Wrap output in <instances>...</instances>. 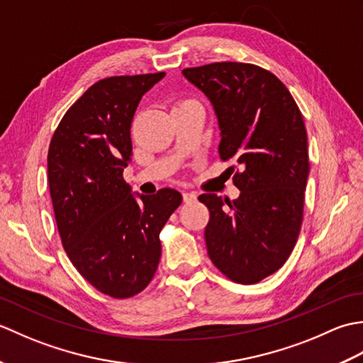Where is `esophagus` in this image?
<instances>
[{
    "label": "esophagus",
    "instance_id": "1",
    "mask_svg": "<svg viewBox=\"0 0 363 363\" xmlns=\"http://www.w3.org/2000/svg\"><path fill=\"white\" fill-rule=\"evenodd\" d=\"M182 199H184V203H194V201H196V195L194 194V191H184Z\"/></svg>",
    "mask_w": 363,
    "mask_h": 363
}]
</instances>
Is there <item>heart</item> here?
<instances>
[{"label":"heart","instance_id":"obj_1","mask_svg":"<svg viewBox=\"0 0 363 363\" xmlns=\"http://www.w3.org/2000/svg\"><path fill=\"white\" fill-rule=\"evenodd\" d=\"M187 103H195V101H191V99H186V101H181L179 104H187Z\"/></svg>","mask_w":363,"mask_h":363}]
</instances>
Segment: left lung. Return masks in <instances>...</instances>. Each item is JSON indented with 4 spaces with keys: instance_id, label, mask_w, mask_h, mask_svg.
Segmentation results:
<instances>
[{
    "instance_id": "1",
    "label": "left lung",
    "mask_w": 363,
    "mask_h": 363,
    "mask_svg": "<svg viewBox=\"0 0 363 363\" xmlns=\"http://www.w3.org/2000/svg\"><path fill=\"white\" fill-rule=\"evenodd\" d=\"M182 74L211 99L221 160L240 167L233 203L215 194L198 198L211 213L207 252L230 281L256 284L285 264L301 230L309 176L303 113L289 89L257 65L215 62Z\"/></svg>"
}]
</instances>
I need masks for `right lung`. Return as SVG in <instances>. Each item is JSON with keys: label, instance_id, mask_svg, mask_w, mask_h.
<instances>
[{"label": "right lung", "instance_id": "add662e5", "mask_svg": "<svg viewBox=\"0 0 363 363\" xmlns=\"http://www.w3.org/2000/svg\"><path fill=\"white\" fill-rule=\"evenodd\" d=\"M164 76L95 82L65 112L50 143V194L64 250L84 279L118 299L151 282L162 254L159 234L182 203L173 189L138 195V201L123 179L135 109Z\"/></svg>", "mask_w": 363, "mask_h": 363}]
</instances>
